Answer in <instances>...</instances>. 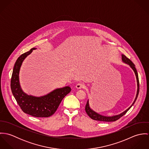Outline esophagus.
<instances>
[{
  "instance_id": "34e87169",
  "label": "esophagus",
  "mask_w": 149,
  "mask_h": 149,
  "mask_svg": "<svg viewBox=\"0 0 149 149\" xmlns=\"http://www.w3.org/2000/svg\"><path fill=\"white\" fill-rule=\"evenodd\" d=\"M84 86H85V85L83 83H79L76 85V88L77 89H81V88H83Z\"/></svg>"
}]
</instances>
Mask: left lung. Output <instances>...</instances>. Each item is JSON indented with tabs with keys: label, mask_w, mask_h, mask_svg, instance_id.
Instances as JSON below:
<instances>
[{
	"label": "left lung",
	"mask_w": 149,
	"mask_h": 149,
	"mask_svg": "<svg viewBox=\"0 0 149 149\" xmlns=\"http://www.w3.org/2000/svg\"><path fill=\"white\" fill-rule=\"evenodd\" d=\"M122 61L126 64H128L130 65V66L132 68V69L134 70L135 76H136V82H137V92H136V97L135 99V100L134 101L133 103L132 104V105L130 107L128 108H127L126 111H125L117 115H115V116H103L102 115L97 112H96L95 111H94L93 110H92L89 106V100H88L87 103L86 104L85 106V111L86 112V113L88 114V115L92 119L95 120H98V121H103V122H115L117 120H118L119 118H120L122 116H123L124 115L126 114V113L130 109V108L134 105V104L135 103L138 94H139V78H138V72L137 70L135 68V65L134 63L129 59L127 57L125 56L124 54H122Z\"/></svg>",
	"instance_id": "8db88e82"
}]
</instances>
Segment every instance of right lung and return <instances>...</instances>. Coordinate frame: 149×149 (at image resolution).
I'll use <instances>...</instances> for the list:
<instances>
[{
  "instance_id": "add662e5",
  "label": "right lung",
  "mask_w": 149,
  "mask_h": 149,
  "mask_svg": "<svg viewBox=\"0 0 149 149\" xmlns=\"http://www.w3.org/2000/svg\"><path fill=\"white\" fill-rule=\"evenodd\" d=\"M35 49L36 48L34 47L22 54L16 61L11 79V89L17 103L24 113L34 117L47 118L54 113L71 88L68 86L58 88L41 97L28 95L22 91L19 80L20 68L25 58Z\"/></svg>"
}]
</instances>
